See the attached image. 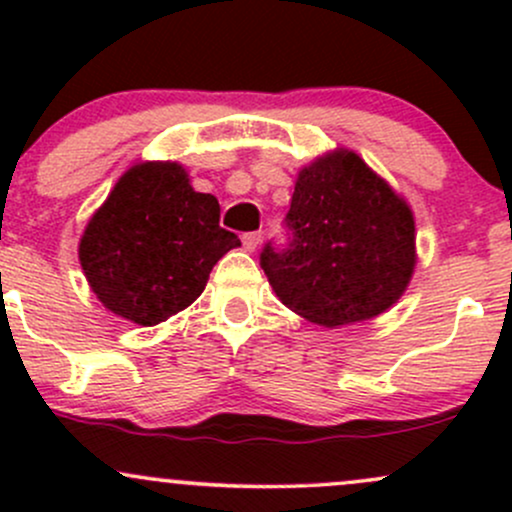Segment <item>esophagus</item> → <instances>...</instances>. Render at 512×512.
<instances>
[{"instance_id":"esophagus-1","label":"esophagus","mask_w":512,"mask_h":512,"mask_svg":"<svg viewBox=\"0 0 512 512\" xmlns=\"http://www.w3.org/2000/svg\"><path fill=\"white\" fill-rule=\"evenodd\" d=\"M262 240V233L260 231H252V233H245L243 236V248L248 252H255L257 245H260Z\"/></svg>"}]
</instances>
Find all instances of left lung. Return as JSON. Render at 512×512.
<instances>
[{
    "label": "left lung",
    "mask_w": 512,
    "mask_h": 512,
    "mask_svg": "<svg viewBox=\"0 0 512 512\" xmlns=\"http://www.w3.org/2000/svg\"><path fill=\"white\" fill-rule=\"evenodd\" d=\"M284 223L286 245H264L260 264L279 301L315 325L385 313L414 274V214L354 151L298 173Z\"/></svg>",
    "instance_id": "8db88e82"
}]
</instances>
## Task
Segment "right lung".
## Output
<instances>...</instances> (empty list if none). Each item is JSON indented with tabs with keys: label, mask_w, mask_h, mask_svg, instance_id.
I'll list each match as a JSON object with an SVG mask.
<instances>
[{
	"label": "right lung",
	"mask_w": 512,
	"mask_h": 512,
	"mask_svg": "<svg viewBox=\"0 0 512 512\" xmlns=\"http://www.w3.org/2000/svg\"><path fill=\"white\" fill-rule=\"evenodd\" d=\"M214 195L195 192L178 163H137L88 221L79 260L105 308L151 327L185 310L236 233Z\"/></svg>",
	"instance_id": "obj_1"
}]
</instances>
